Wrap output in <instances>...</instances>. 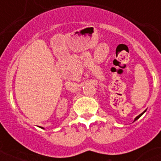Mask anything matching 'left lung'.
Masks as SVG:
<instances>
[{"mask_svg":"<svg viewBox=\"0 0 161 161\" xmlns=\"http://www.w3.org/2000/svg\"><path fill=\"white\" fill-rule=\"evenodd\" d=\"M145 112H146V110H145V111H144V112H143V113H142V114H140V115H139L138 116H136V117H135V121H136V120H137V119L140 118V117H141V116H142V115H143V114H144V113H145Z\"/></svg>","mask_w":161,"mask_h":161,"instance_id":"1","label":"left lung"}]
</instances>
